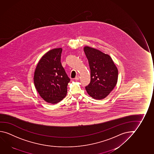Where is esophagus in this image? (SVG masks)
Returning a JSON list of instances; mask_svg holds the SVG:
<instances>
[{"instance_id":"1","label":"esophagus","mask_w":154,"mask_h":154,"mask_svg":"<svg viewBox=\"0 0 154 154\" xmlns=\"http://www.w3.org/2000/svg\"><path fill=\"white\" fill-rule=\"evenodd\" d=\"M79 78H80V76H77L75 79V80H76V81H78V80H79Z\"/></svg>"}]
</instances>
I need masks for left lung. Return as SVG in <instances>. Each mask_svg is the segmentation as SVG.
I'll use <instances>...</instances> for the list:
<instances>
[{"instance_id":"obj_1","label":"left lung","mask_w":154,"mask_h":154,"mask_svg":"<svg viewBox=\"0 0 154 154\" xmlns=\"http://www.w3.org/2000/svg\"><path fill=\"white\" fill-rule=\"evenodd\" d=\"M91 70V82L85 89L90 97L102 100L117 83L118 69L109 55L89 46L84 48Z\"/></svg>"}]
</instances>
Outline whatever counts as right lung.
<instances>
[{"instance_id": "obj_1", "label": "right lung", "mask_w": 154, "mask_h": 154, "mask_svg": "<svg viewBox=\"0 0 154 154\" xmlns=\"http://www.w3.org/2000/svg\"><path fill=\"white\" fill-rule=\"evenodd\" d=\"M62 51V48H57L47 52L38 62L34 73V84L39 94L52 104L66 97L70 82L61 63Z\"/></svg>"}]
</instances>
